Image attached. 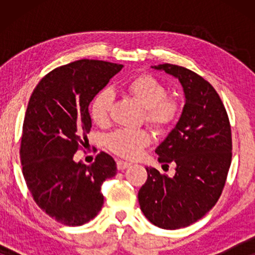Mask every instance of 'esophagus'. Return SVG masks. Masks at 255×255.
<instances>
[{
    "label": "esophagus",
    "mask_w": 255,
    "mask_h": 255,
    "mask_svg": "<svg viewBox=\"0 0 255 255\" xmlns=\"http://www.w3.org/2000/svg\"><path fill=\"white\" fill-rule=\"evenodd\" d=\"M131 163L128 162V161H123V160H118L117 161V168L120 170H123L125 168H128V166H130Z\"/></svg>",
    "instance_id": "obj_1"
}]
</instances>
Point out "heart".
Returning a JSON list of instances; mask_svg holds the SVG:
<instances>
[{
	"mask_svg": "<svg viewBox=\"0 0 255 255\" xmlns=\"http://www.w3.org/2000/svg\"><path fill=\"white\" fill-rule=\"evenodd\" d=\"M125 89L141 107L145 108V122L158 132H166L179 120L181 104L168 97V90L161 81L149 74H141L128 80ZM114 102V93L102 89L90 104V116L97 125H106ZM151 141L148 132L121 128L107 138V146L115 154L132 159L140 154L141 149Z\"/></svg>",
	"mask_w": 255,
	"mask_h": 255,
	"instance_id": "heart-1",
	"label": "heart"
}]
</instances>
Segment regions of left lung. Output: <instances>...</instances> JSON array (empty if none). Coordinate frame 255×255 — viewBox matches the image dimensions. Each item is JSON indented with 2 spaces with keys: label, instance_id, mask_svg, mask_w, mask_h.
Returning <instances> with one entry per match:
<instances>
[{
  "label": "left lung",
  "instance_id": "left-lung-1",
  "mask_svg": "<svg viewBox=\"0 0 255 255\" xmlns=\"http://www.w3.org/2000/svg\"><path fill=\"white\" fill-rule=\"evenodd\" d=\"M152 68L179 79L186 104L176 127L155 149L160 163L175 166V175L147 167L138 200L152 224L176 230L201 219L221 197L232 159L231 125L221 97L207 80L172 64Z\"/></svg>",
  "mask_w": 255,
  "mask_h": 255
}]
</instances>
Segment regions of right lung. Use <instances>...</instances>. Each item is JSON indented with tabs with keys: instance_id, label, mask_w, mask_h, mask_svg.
Wrapping results in <instances>:
<instances>
[{
	"instance_id": "1",
	"label": "right lung",
	"mask_w": 255,
	"mask_h": 255,
	"mask_svg": "<svg viewBox=\"0 0 255 255\" xmlns=\"http://www.w3.org/2000/svg\"><path fill=\"white\" fill-rule=\"evenodd\" d=\"M123 65L82 59L47 73L24 117L20 162L27 189L46 215L68 226L88 223L103 205L101 186L116 175L113 156L100 152L90 166L75 162L92 128L89 104Z\"/></svg>"
}]
</instances>
